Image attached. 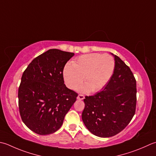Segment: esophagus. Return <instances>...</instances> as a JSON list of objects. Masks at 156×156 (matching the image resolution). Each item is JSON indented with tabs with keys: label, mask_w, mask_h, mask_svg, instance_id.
<instances>
[{
	"label": "esophagus",
	"mask_w": 156,
	"mask_h": 156,
	"mask_svg": "<svg viewBox=\"0 0 156 156\" xmlns=\"http://www.w3.org/2000/svg\"><path fill=\"white\" fill-rule=\"evenodd\" d=\"M77 99H78V100H82V99H84V96L83 95V94H79V95L77 97Z\"/></svg>",
	"instance_id": "34e87169"
}]
</instances>
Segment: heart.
I'll use <instances>...</instances> for the list:
<instances>
[{
    "label": "heart",
    "mask_w": 156,
    "mask_h": 156,
    "mask_svg": "<svg viewBox=\"0 0 156 156\" xmlns=\"http://www.w3.org/2000/svg\"><path fill=\"white\" fill-rule=\"evenodd\" d=\"M115 69L114 57L108 54L90 53L82 55L63 69V78L68 88L74 89L82 84L80 90L95 93L104 87L112 77Z\"/></svg>",
    "instance_id": "b5f03b06"
}]
</instances>
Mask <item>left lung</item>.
Here are the masks:
<instances>
[{"label": "left lung", "instance_id": "obj_1", "mask_svg": "<svg viewBox=\"0 0 156 156\" xmlns=\"http://www.w3.org/2000/svg\"><path fill=\"white\" fill-rule=\"evenodd\" d=\"M114 55L115 69L100 92L86 96L82 119L87 129L99 137H110L124 130L135 114L136 83L130 68Z\"/></svg>", "mask_w": 156, "mask_h": 156}]
</instances>
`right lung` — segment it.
I'll list each match as a JSON object with an SVG mask.
<instances>
[{
    "label": "right lung",
    "instance_id": "obj_1",
    "mask_svg": "<svg viewBox=\"0 0 156 156\" xmlns=\"http://www.w3.org/2000/svg\"><path fill=\"white\" fill-rule=\"evenodd\" d=\"M74 53L49 49L34 59L21 76L18 90L21 120L36 134L47 135L62 126L78 93L64 84L63 72Z\"/></svg>",
    "mask_w": 156,
    "mask_h": 156
}]
</instances>
